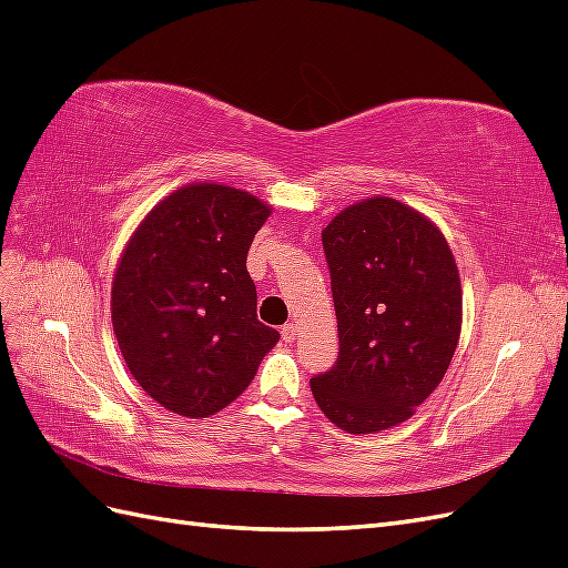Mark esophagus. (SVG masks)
<instances>
[{"mask_svg":"<svg viewBox=\"0 0 568 568\" xmlns=\"http://www.w3.org/2000/svg\"><path fill=\"white\" fill-rule=\"evenodd\" d=\"M296 336H298V329H296L294 322H288V324L282 326V338H284L286 343H294Z\"/></svg>","mask_w":568,"mask_h":568,"instance_id":"1","label":"esophagus"}]
</instances>
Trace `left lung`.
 Instances as JSON below:
<instances>
[{
	"mask_svg": "<svg viewBox=\"0 0 568 568\" xmlns=\"http://www.w3.org/2000/svg\"><path fill=\"white\" fill-rule=\"evenodd\" d=\"M322 246L338 357L313 376V395L343 432H384L415 415L450 367L462 329L453 251L432 220L388 196L341 211Z\"/></svg>",
	"mask_w": 568,
	"mask_h": 568,
	"instance_id": "1",
	"label": "left lung"
}]
</instances>
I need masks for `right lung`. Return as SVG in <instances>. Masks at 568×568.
<instances>
[{
  "instance_id": "right-lung-1",
  "label": "right lung",
  "mask_w": 568,
  "mask_h": 568,
  "mask_svg": "<svg viewBox=\"0 0 568 568\" xmlns=\"http://www.w3.org/2000/svg\"><path fill=\"white\" fill-rule=\"evenodd\" d=\"M272 209L242 189L186 184L140 222L120 255L111 320L134 382L182 417H209L253 382L280 332L257 322L246 270Z\"/></svg>"
}]
</instances>
